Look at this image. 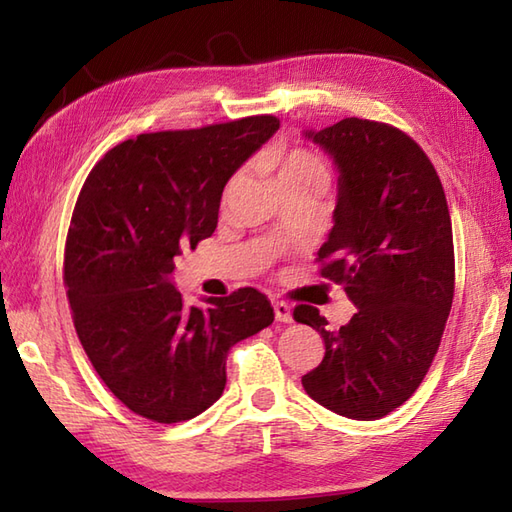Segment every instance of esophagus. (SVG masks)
<instances>
[{
    "label": "esophagus",
    "mask_w": 512,
    "mask_h": 512,
    "mask_svg": "<svg viewBox=\"0 0 512 512\" xmlns=\"http://www.w3.org/2000/svg\"><path fill=\"white\" fill-rule=\"evenodd\" d=\"M273 310H275V319L281 323H290L292 321V308L286 301H273Z\"/></svg>",
    "instance_id": "obj_1"
}]
</instances>
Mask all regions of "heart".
<instances>
[{
	"label": "heart",
	"instance_id": "heart-1",
	"mask_svg": "<svg viewBox=\"0 0 512 512\" xmlns=\"http://www.w3.org/2000/svg\"><path fill=\"white\" fill-rule=\"evenodd\" d=\"M273 167H275V176L279 184H321L328 180L330 176V167L317 151L312 149H303V147H295V149H286L279 151V154L273 158ZM239 178H233L228 182V187L224 191V198L231 195L233 187L237 184Z\"/></svg>",
	"mask_w": 512,
	"mask_h": 512
}]
</instances>
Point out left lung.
<instances>
[{
	"label": "left lung",
	"mask_w": 512,
	"mask_h": 512,
	"mask_svg": "<svg viewBox=\"0 0 512 512\" xmlns=\"http://www.w3.org/2000/svg\"><path fill=\"white\" fill-rule=\"evenodd\" d=\"M339 167V202L321 277L356 306L330 330L314 306L292 317L323 336L325 356L301 378L312 400L352 420H378L418 389L447 325L455 257L447 198L420 145L387 123L343 118L306 132Z\"/></svg>",
	"instance_id": "left-lung-1"
}]
</instances>
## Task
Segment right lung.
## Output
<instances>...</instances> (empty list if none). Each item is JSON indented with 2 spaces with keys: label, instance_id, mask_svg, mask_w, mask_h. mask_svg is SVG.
<instances>
[{
  "label": "right lung",
  "instance_id": "obj_1",
  "mask_svg": "<svg viewBox=\"0 0 512 512\" xmlns=\"http://www.w3.org/2000/svg\"><path fill=\"white\" fill-rule=\"evenodd\" d=\"M277 129L262 114L140 134L83 182L63 257L74 328L96 374L138 416H200L222 396L228 350L275 319L255 288L187 306L169 275L184 248L213 235L228 178Z\"/></svg>",
  "mask_w": 512,
  "mask_h": 512
}]
</instances>
